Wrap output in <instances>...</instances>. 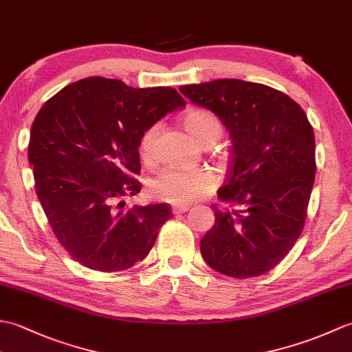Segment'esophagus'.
<instances>
[{
  "label": "esophagus",
  "instance_id": "obj_1",
  "mask_svg": "<svg viewBox=\"0 0 352 352\" xmlns=\"http://www.w3.org/2000/svg\"><path fill=\"white\" fill-rule=\"evenodd\" d=\"M189 207L190 206H188V204H175V206H172V213H174V214H182L184 212H188Z\"/></svg>",
  "mask_w": 352,
  "mask_h": 352
}]
</instances>
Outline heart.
Returning <instances> with one entry per match:
<instances>
[{"mask_svg": "<svg viewBox=\"0 0 352 352\" xmlns=\"http://www.w3.org/2000/svg\"><path fill=\"white\" fill-rule=\"evenodd\" d=\"M184 129L199 146H212L222 134V124L218 116L204 109H193L183 119ZM159 125L154 124L142 133L139 151L145 160L154 154ZM218 180L210 170L164 169L148 182V192L154 199L170 204L192 203L214 190Z\"/></svg>", "mask_w": 352, "mask_h": 352, "instance_id": "1", "label": "heart"}]
</instances>
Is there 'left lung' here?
<instances>
[{
  "label": "left lung",
  "mask_w": 352,
  "mask_h": 352,
  "mask_svg": "<svg viewBox=\"0 0 352 352\" xmlns=\"http://www.w3.org/2000/svg\"><path fill=\"white\" fill-rule=\"evenodd\" d=\"M180 92L221 119L231 159L213 206L214 226L201 239L208 266L233 278L271 271L294 248L315 183V133L298 102L276 89L222 78L180 86Z\"/></svg>",
  "instance_id": "8db88e82"
}]
</instances>
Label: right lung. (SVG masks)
Listing matches in <instances>:
<instances>
[{
    "label": "right lung",
    "mask_w": 352,
    "mask_h": 352,
    "mask_svg": "<svg viewBox=\"0 0 352 352\" xmlns=\"http://www.w3.org/2000/svg\"><path fill=\"white\" fill-rule=\"evenodd\" d=\"M186 101L172 87L134 89L87 77L43 104L30 131L28 162L50 227L69 256L101 272L144 260L172 210L133 206L140 192L139 140Z\"/></svg>",
    "instance_id": "right-lung-1"
}]
</instances>
